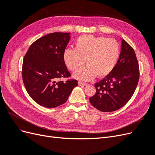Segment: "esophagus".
I'll return each mask as SVG.
<instances>
[{
  "mask_svg": "<svg viewBox=\"0 0 155 155\" xmlns=\"http://www.w3.org/2000/svg\"><path fill=\"white\" fill-rule=\"evenodd\" d=\"M78 85L79 86H86V85H87V83H85V82H82V81H79Z\"/></svg>",
  "mask_w": 155,
  "mask_h": 155,
  "instance_id": "esophagus-1",
  "label": "esophagus"
}]
</instances>
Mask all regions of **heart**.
<instances>
[{
  "label": "heart",
  "instance_id": "b5f03b06",
  "mask_svg": "<svg viewBox=\"0 0 155 155\" xmlns=\"http://www.w3.org/2000/svg\"><path fill=\"white\" fill-rule=\"evenodd\" d=\"M120 47L117 42L105 37L85 35L79 37L75 48L64 51L63 59L67 67L73 72L78 71L85 63L87 66L74 74L82 80H91L96 75L104 78L110 74L118 62Z\"/></svg>",
  "mask_w": 155,
  "mask_h": 155
}]
</instances>
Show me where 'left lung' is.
<instances>
[{
  "label": "left lung",
  "mask_w": 155,
  "mask_h": 155,
  "mask_svg": "<svg viewBox=\"0 0 155 155\" xmlns=\"http://www.w3.org/2000/svg\"><path fill=\"white\" fill-rule=\"evenodd\" d=\"M139 76V65L134 50L123 39L116 67L110 74L94 84L96 92L89 98L91 104L102 112L120 109L133 96Z\"/></svg>",
  "instance_id": "left-lung-1"
}]
</instances>
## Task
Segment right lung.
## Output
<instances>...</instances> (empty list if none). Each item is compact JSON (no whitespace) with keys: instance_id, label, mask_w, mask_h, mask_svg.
Segmentation results:
<instances>
[{"instance_id":"add662e5","label":"right lung","mask_w":155,"mask_h":155,"mask_svg":"<svg viewBox=\"0 0 155 155\" xmlns=\"http://www.w3.org/2000/svg\"><path fill=\"white\" fill-rule=\"evenodd\" d=\"M70 33L55 32L33 43L25 55L22 76L26 91L37 104L54 108L64 104L78 85L63 59Z\"/></svg>"}]
</instances>
